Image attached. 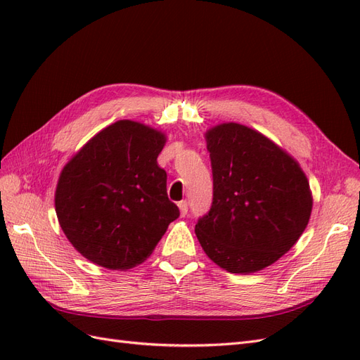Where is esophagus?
<instances>
[{"instance_id": "obj_1", "label": "esophagus", "mask_w": 360, "mask_h": 360, "mask_svg": "<svg viewBox=\"0 0 360 360\" xmlns=\"http://www.w3.org/2000/svg\"><path fill=\"white\" fill-rule=\"evenodd\" d=\"M179 209H180L181 217L186 216V214H188V201H180V202H179Z\"/></svg>"}]
</instances>
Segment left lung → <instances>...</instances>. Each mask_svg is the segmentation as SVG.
I'll use <instances>...</instances> for the list:
<instances>
[{"label":"left lung","mask_w":360,"mask_h":360,"mask_svg":"<svg viewBox=\"0 0 360 360\" xmlns=\"http://www.w3.org/2000/svg\"><path fill=\"white\" fill-rule=\"evenodd\" d=\"M213 202L195 234L213 263L254 274L296 245L312 212L309 181L296 159L257 130L222 123L205 132Z\"/></svg>","instance_id":"8db88e82"}]
</instances>
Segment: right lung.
Listing matches in <instances>:
<instances>
[{
	"label": "right lung",
	"instance_id": "right-lung-1",
	"mask_svg": "<svg viewBox=\"0 0 360 360\" xmlns=\"http://www.w3.org/2000/svg\"><path fill=\"white\" fill-rule=\"evenodd\" d=\"M165 134L132 120L102 129L64 165L56 191L63 233L91 263L132 269L180 216L158 156Z\"/></svg>",
	"mask_w": 360,
	"mask_h": 360
}]
</instances>
